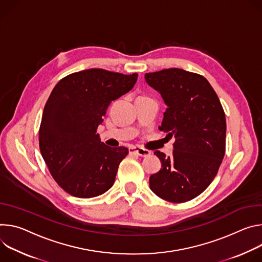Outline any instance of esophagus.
<instances>
[{"label":"esophagus","instance_id":"esophagus-1","mask_svg":"<svg viewBox=\"0 0 262 262\" xmlns=\"http://www.w3.org/2000/svg\"><path fill=\"white\" fill-rule=\"evenodd\" d=\"M129 153L130 154H135L137 156H140V157H147L151 154L150 151L146 150V149H142V148H136V147H131L129 148Z\"/></svg>","mask_w":262,"mask_h":262}]
</instances>
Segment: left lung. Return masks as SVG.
Returning a JSON list of instances; mask_svg holds the SVG:
<instances>
[{"mask_svg": "<svg viewBox=\"0 0 262 262\" xmlns=\"http://www.w3.org/2000/svg\"><path fill=\"white\" fill-rule=\"evenodd\" d=\"M167 108L159 129L175 137L173 152L154 154L161 169L150 177V188L161 199L184 203L204 191L216 176L226 151V116L206 78L181 69L144 75Z\"/></svg>", "mask_w": 262, "mask_h": 262, "instance_id": "1", "label": "left lung"}]
</instances>
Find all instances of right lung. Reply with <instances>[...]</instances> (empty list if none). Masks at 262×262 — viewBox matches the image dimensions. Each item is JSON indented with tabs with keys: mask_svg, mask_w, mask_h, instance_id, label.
<instances>
[{
	"mask_svg": "<svg viewBox=\"0 0 262 262\" xmlns=\"http://www.w3.org/2000/svg\"><path fill=\"white\" fill-rule=\"evenodd\" d=\"M137 76L91 69L55 85L42 113L39 149L52 177L68 193L94 198L113 185L129 150L106 146L97 130L111 101L131 91Z\"/></svg>",
	"mask_w": 262,
	"mask_h": 262,
	"instance_id": "1",
	"label": "right lung"
}]
</instances>
